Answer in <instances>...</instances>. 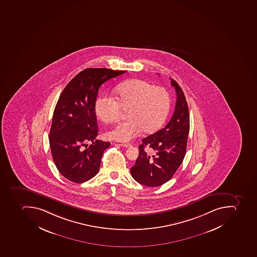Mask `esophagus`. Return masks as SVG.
<instances>
[{
    "instance_id": "esophagus-1",
    "label": "esophagus",
    "mask_w": 257,
    "mask_h": 257,
    "mask_svg": "<svg viewBox=\"0 0 257 257\" xmlns=\"http://www.w3.org/2000/svg\"><path fill=\"white\" fill-rule=\"evenodd\" d=\"M112 144H113V145H119V146L124 147V148H130V147H132V144H124V143L117 142V141L112 143Z\"/></svg>"
}]
</instances>
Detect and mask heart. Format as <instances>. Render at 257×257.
I'll return each mask as SVG.
<instances>
[{
  "label": "heart",
  "mask_w": 257,
  "mask_h": 257,
  "mask_svg": "<svg viewBox=\"0 0 257 257\" xmlns=\"http://www.w3.org/2000/svg\"><path fill=\"white\" fill-rule=\"evenodd\" d=\"M113 94L114 98L103 96L95 103L97 117L105 123L117 121L121 110H126L127 121L117 124L106 132L108 140L125 143L141 132L154 133L169 114L171 105L169 92L144 80L125 81L115 88Z\"/></svg>",
  "instance_id": "b5f03b06"
}]
</instances>
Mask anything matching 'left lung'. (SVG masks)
Masks as SVG:
<instances>
[{
	"mask_svg": "<svg viewBox=\"0 0 257 257\" xmlns=\"http://www.w3.org/2000/svg\"><path fill=\"white\" fill-rule=\"evenodd\" d=\"M177 93L174 113L169 123L152 136L144 138L139 146L140 154L132 167L133 178L148 187L169 181L185 158L189 133L187 101L181 87L171 79Z\"/></svg>",
	"mask_w": 257,
	"mask_h": 257,
	"instance_id": "8db88e82",
	"label": "left lung"
}]
</instances>
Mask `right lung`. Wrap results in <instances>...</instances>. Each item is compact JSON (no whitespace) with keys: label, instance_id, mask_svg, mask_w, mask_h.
Wrapping results in <instances>:
<instances>
[{"label":"right lung","instance_id":"1","mask_svg":"<svg viewBox=\"0 0 257 257\" xmlns=\"http://www.w3.org/2000/svg\"><path fill=\"white\" fill-rule=\"evenodd\" d=\"M125 72L86 68L70 80L60 94L54 110L49 143L54 163L68 181L80 184L98 173L103 152L110 143L96 140V99L103 83ZM88 142L92 143L89 147L86 145Z\"/></svg>","mask_w":257,"mask_h":257}]
</instances>
